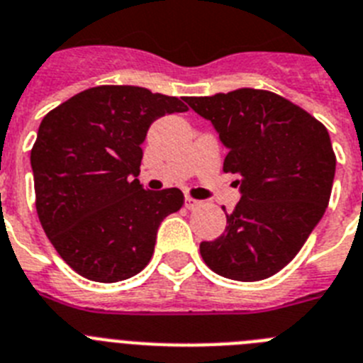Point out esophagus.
Returning <instances> with one entry per match:
<instances>
[{"label":"esophagus","mask_w":363,"mask_h":363,"mask_svg":"<svg viewBox=\"0 0 363 363\" xmlns=\"http://www.w3.org/2000/svg\"><path fill=\"white\" fill-rule=\"evenodd\" d=\"M199 201H195V199H191V197H186L184 199V206L188 208V210H195V208L199 206Z\"/></svg>","instance_id":"esophagus-1"}]
</instances>
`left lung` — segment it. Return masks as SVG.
Wrapping results in <instances>:
<instances>
[{"instance_id":"obj_1","label":"left lung","mask_w":363,"mask_h":363,"mask_svg":"<svg viewBox=\"0 0 363 363\" xmlns=\"http://www.w3.org/2000/svg\"><path fill=\"white\" fill-rule=\"evenodd\" d=\"M184 100L217 129L228 147L223 172L241 186L225 234L201 242L203 261L235 281L267 279L294 259L325 213L336 169L329 131L272 91L242 87Z\"/></svg>"}]
</instances>
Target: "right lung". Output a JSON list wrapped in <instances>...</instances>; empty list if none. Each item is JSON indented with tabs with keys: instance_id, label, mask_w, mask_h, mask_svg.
Masks as SVG:
<instances>
[{
	"instance_id": "right-lung-1",
	"label": "right lung",
	"mask_w": 363,
	"mask_h": 363,
	"mask_svg": "<svg viewBox=\"0 0 363 363\" xmlns=\"http://www.w3.org/2000/svg\"><path fill=\"white\" fill-rule=\"evenodd\" d=\"M188 111L182 99L137 86H99L43 116L30 150L36 212L47 238L74 272L116 283L150 263L164 217L179 212V188L138 182L153 121Z\"/></svg>"
}]
</instances>
